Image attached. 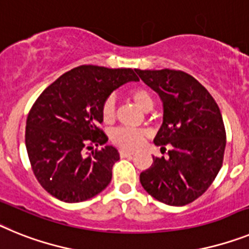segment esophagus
Here are the masks:
<instances>
[{"label":"esophagus","mask_w":249,"mask_h":249,"mask_svg":"<svg viewBox=\"0 0 249 249\" xmlns=\"http://www.w3.org/2000/svg\"><path fill=\"white\" fill-rule=\"evenodd\" d=\"M119 153H120V157L122 158H126V157H131V155H134V151L125 150V149H122Z\"/></svg>","instance_id":"esophagus-1"}]
</instances>
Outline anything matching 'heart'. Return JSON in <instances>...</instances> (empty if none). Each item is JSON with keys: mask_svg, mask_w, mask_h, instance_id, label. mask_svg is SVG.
Segmentation results:
<instances>
[{"mask_svg": "<svg viewBox=\"0 0 249 249\" xmlns=\"http://www.w3.org/2000/svg\"><path fill=\"white\" fill-rule=\"evenodd\" d=\"M129 96L142 110L153 107V99L150 94L142 88H133L129 90ZM101 119L105 124H111L115 119V101L112 98H107L101 107ZM145 140V133L139 129L131 127H118L112 131L111 142L123 149H138Z\"/></svg>", "mask_w": 249, "mask_h": 249, "instance_id": "heart-1", "label": "heart"}]
</instances>
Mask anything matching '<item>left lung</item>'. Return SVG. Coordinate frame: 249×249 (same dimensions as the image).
Returning <instances> with one entry per match:
<instances>
[{"mask_svg": "<svg viewBox=\"0 0 249 249\" xmlns=\"http://www.w3.org/2000/svg\"><path fill=\"white\" fill-rule=\"evenodd\" d=\"M135 71L163 101L155 145L170 146L166 159L153 157L140 183L159 202L189 204L211 187L223 164L226 129L219 107L208 90L184 71Z\"/></svg>", "mask_w": 249, "mask_h": 249, "instance_id": "obj_1", "label": "left lung"}]
</instances>
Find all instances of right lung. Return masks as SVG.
<instances>
[{"instance_id":"obj_1","label":"right lung","mask_w":249,"mask_h":249,"mask_svg":"<svg viewBox=\"0 0 249 249\" xmlns=\"http://www.w3.org/2000/svg\"><path fill=\"white\" fill-rule=\"evenodd\" d=\"M131 69L81 65L45 89L26 122L25 142L32 172L41 187L66 203L88 200L109 185L112 165L120 159L107 134L101 107L115 89L138 81Z\"/></svg>"}]
</instances>
